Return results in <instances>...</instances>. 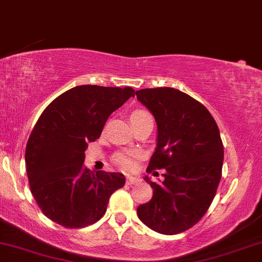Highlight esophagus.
I'll return each mask as SVG.
<instances>
[{"mask_svg": "<svg viewBox=\"0 0 262 262\" xmlns=\"http://www.w3.org/2000/svg\"><path fill=\"white\" fill-rule=\"evenodd\" d=\"M139 181H140V179H138V177H133V176L127 177L128 185H135V183H138Z\"/></svg>", "mask_w": 262, "mask_h": 262, "instance_id": "1", "label": "esophagus"}]
</instances>
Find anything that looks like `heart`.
Masks as SVG:
<instances>
[{"label":"heart","instance_id":"1","mask_svg":"<svg viewBox=\"0 0 262 262\" xmlns=\"http://www.w3.org/2000/svg\"><path fill=\"white\" fill-rule=\"evenodd\" d=\"M141 116H148V113L138 111V112L133 113L132 118H134V117H141ZM138 158H139V152L128 150V151H121L118 152V154L114 155V162H116L121 169L125 171H130L134 169L135 160H137Z\"/></svg>","mask_w":262,"mask_h":262}]
</instances>
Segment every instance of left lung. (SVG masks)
Wrapping results in <instances>:
<instances>
[{"instance_id": "obj_1", "label": "left lung", "mask_w": 262, "mask_h": 262, "mask_svg": "<svg viewBox=\"0 0 262 262\" xmlns=\"http://www.w3.org/2000/svg\"><path fill=\"white\" fill-rule=\"evenodd\" d=\"M135 95L158 125L146 171L165 169L162 181L144 177L154 192L138 207V217L165 235L182 233L203 217L217 192L224 159L218 125L202 103L180 90L143 89Z\"/></svg>"}]
</instances>
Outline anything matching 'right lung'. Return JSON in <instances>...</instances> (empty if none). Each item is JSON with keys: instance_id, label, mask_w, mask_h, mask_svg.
<instances>
[{"instance_id": "right-lung-1", "label": "right lung", "mask_w": 262, "mask_h": 262, "mask_svg": "<svg viewBox=\"0 0 262 262\" xmlns=\"http://www.w3.org/2000/svg\"><path fill=\"white\" fill-rule=\"evenodd\" d=\"M130 97L132 87L76 86L39 117L27 143V175L39 208L53 222L70 229L93 224L106 213L111 194L124 186L122 173L93 172L83 161L89 143Z\"/></svg>"}]
</instances>
